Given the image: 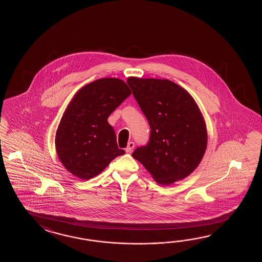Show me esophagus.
Instances as JSON below:
<instances>
[{
  "label": "esophagus",
  "mask_w": 262,
  "mask_h": 262,
  "mask_svg": "<svg viewBox=\"0 0 262 262\" xmlns=\"http://www.w3.org/2000/svg\"><path fill=\"white\" fill-rule=\"evenodd\" d=\"M134 147H135V143H134L133 141H130L128 145H127V147L125 148V151L126 152H131L133 150Z\"/></svg>",
  "instance_id": "1"
}]
</instances>
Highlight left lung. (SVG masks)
Instances as JSON below:
<instances>
[{
    "mask_svg": "<svg viewBox=\"0 0 262 262\" xmlns=\"http://www.w3.org/2000/svg\"><path fill=\"white\" fill-rule=\"evenodd\" d=\"M127 83L150 128L149 141L132 156L158 184L187 177L207 147L206 126L195 101L168 79L129 78Z\"/></svg>",
    "mask_w": 262,
    "mask_h": 262,
    "instance_id": "obj_1",
    "label": "left lung"
}]
</instances>
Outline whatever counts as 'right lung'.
Returning <instances> with one entry per match:
<instances>
[{"instance_id":"right-lung-1","label":"right lung","mask_w":262,"mask_h":262,"mask_svg":"<svg viewBox=\"0 0 262 262\" xmlns=\"http://www.w3.org/2000/svg\"><path fill=\"white\" fill-rule=\"evenodd\" d=\"M131 91L119 78H101L78 91L67 106L56 133L62 165L83 180L94 178L124 150L119 149L107 118Z\"/></svg>"}]
</instances>
